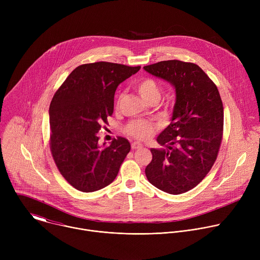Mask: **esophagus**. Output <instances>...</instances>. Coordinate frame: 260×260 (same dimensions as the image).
<instances>
[{
	"instance_id": "esophagus-1",
	"label": "esophagus",
	"mask_w": 260,
	"mask_h": 260,
	"mask_svg": "<svg viewBox=\"0 0 260 260\" xmlns=\"http://www.w3.org/2000/svg\"><path fill=\"white\" fill-rule=\"evenodd\" d=\"M143 147V145L139 142H134L132 143V149L133 150H137V149H141V148Z\"/></svg>"
}]
</instances>
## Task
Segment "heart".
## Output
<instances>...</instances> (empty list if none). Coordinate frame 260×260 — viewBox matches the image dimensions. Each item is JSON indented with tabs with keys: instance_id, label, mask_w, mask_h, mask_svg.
Here are the masks:
<instances>
[{
	"instance_id": "heart-1",
	"label": "heart",
	"mask_w": 260,
	"mask_h": 260,
	"mask_svg": "<svg viewBox=\"0 0 260 260\" xmlns=\"http://www.w3.org/2000/svg\"><path fill=\"white\" fill-rule=\"evenodd\" d=\"M136 89L141 98L146 102L158 101L160 98V87L151 78H144L136 85ZM156 131V125L150 121L134 120L125 126V133L136 139L144 140L149 138Z\"/></svg>"
}]
</instances>
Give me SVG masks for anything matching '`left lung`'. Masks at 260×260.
Segmentation results:
<instances>
[{
  "instance_id": "obj_1",
  "label": "left lung",
  "mask_w": 260,
  "mask_h": 260,
  "mask_svg": "<svg viewBox=\"0 0 260 260\" xmlns=\"http://www.w3.org/2000/svg\"><path fill=\"white\" fill-rule=\"evenodd\" d=\"M144 69L176 88L172 122L157 137L166 149H151L145 174L156 188L181 194L194 188L216 161L223 137V104L216 84L193 62L172 59Z\"/></svg>"
}]
</instances>
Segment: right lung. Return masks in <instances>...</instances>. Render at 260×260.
Listing matches in <instances>:
<instances>
[{
  "label": "right lung",
  "mask_w": 260,
  "mask_h": 260,
  "mask_svg": "<svg viewBox=\"0 0 260 260\" xmlns=\"http://www.w3.org/2000/svg\"><path fill=\"white\" fill-rule=\"evenodd\" d=\"M141 69L98 61L73 70L54 93L49 107V145L61 176L82 192L100 190L116 178L131 150L117 137L99 145L102 122L113 114L117 86Z\"/></svg>",
  "instance_id": "right-lung-1"
}]
</instances>
